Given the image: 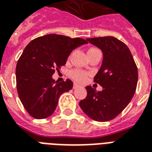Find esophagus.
Instances as JSON below:
<instances>
[{
    "instance_id": "1",
    "label": "esophagus",
    "mask_w": 152,
    "mask_h": 152,
    "mask_svg": "<svg viewBox=\"0 0 152 152\" xmlns=\"http://www.w3.org/2000/svg\"><path fill=\"white\" fill-rule=\"evenodd\" d=\"M79 87H80V85H77V84H76V83L73 85V88H79Z\"/></svg>"
}]
</instances>
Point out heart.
Returning a JSON list of instances; mask_svg holds the SVG:
<instances>
[{"label": "heart", "mask_w": 152, "mask_h": 152, "mask_svg": "<svg viewBox=\"0 0 152 152\" xmlns=\"http://www.w3.org/2000/svg\"><path fill=\"white\" fill-rule=\"evenodd\" d=\"M97 49L96 48H91L88 50V51L90 50H96ZM71 78L75 80L76 82H84L86 80L88 77V73L85 71L80 70V69H74V70H72L69 73Z\"/></svg>", "instance_id": "obj_1"}]
</instances>
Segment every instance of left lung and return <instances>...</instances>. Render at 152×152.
Masks as SVG:
<instances>
[{
	"label": "left lung",
	"instance_id": "1",
	"mask_svg": "<svg viewBox=\"0 0 152 152\" xmlns=\"http://www.w3.org/2000/svg\"><path fill=\"white\" fill-rule=\"evenodd\" d=\"M102 50L103 62L94 82L102 86L96 91L87 86V96L80 107L90 118L107 122L115 118L130 103L138 83V68L129 48L112 36L87 39Z\"/></svg>",
	"mask_w": 152,
	"mask_h": 152
}]
</instances>
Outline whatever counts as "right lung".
Instances as JSON below:
<instances>
[{
  "mask_svg": "<svg viewBox=\"0 0 152 152\" xmlns=\"http://www.w3.org/2000/svg\"><path fill=\"white\" fill-rule=\"evenodd\" d=\"M86 43L81 38L50 34L26 47L17 63L16 83L20 101L30 116L43 119L55 112L60 95L72 89L73 83L69 79L56 82L52 75L65 65L72 50Z\"/></svg>",
  "mask_w": 152,
  "mask_h": 152,
  "instance_id": "right-lung-1",
  "label": "right lung"
}]
</instances>
